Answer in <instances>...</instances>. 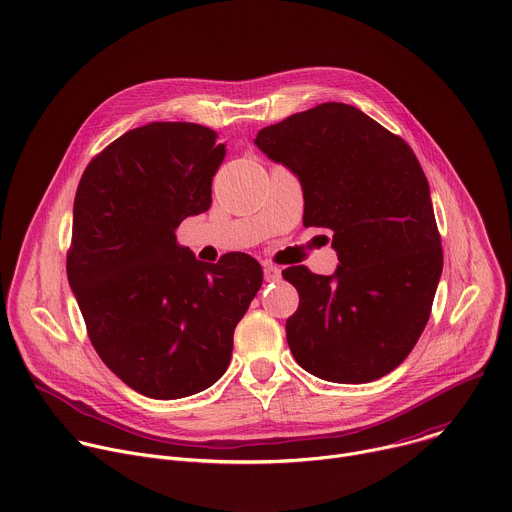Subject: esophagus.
<instances>
[{
  "instance_id": "1",
  "label": "esophagus",
  "mask_w": 512,
  "mask_h": 512,
  "mask_svg": "<svg viewBox=\"0 0 512 512\" xmlns=\"http://www.w3.org/2000/svg\"><path fill=\"white\" fill-rule=\"evenodd\" d=\"M263 275H265V281H279L281 279V269L275 267V265H265Z\"/></svg>"
}]
</instances>
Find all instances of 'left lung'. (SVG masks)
I'll list each match as a JSON object with an SVG mask.
<instances>
[{
	"label": "left lung",
	"instance_id": "1",
	"mask_svg": "<svg viewBox=\"0 0 512 512\" xmlns=\"http://www.w3.org/2000/svg\"><path fill=\"white\" fill-rule=\"evenodd\" d=\"M257 148L302 182L304 225L334 233V275L287 267L285 322L302 369L332 383L385 377L419 340L444 267L429 184L409 143L344 103L263 127Z\"/></svg>",
	"mask_w": 512,
	"mask_h": 512
}]
</instances>
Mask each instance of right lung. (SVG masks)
<instances>
[{"label": "right lung", "instance_id": "obj_1", "mask_svg": "<svg viewBox=\"0 0 512 512\" xmlns=\"http://www.w3.org/2000/svg\"><path fill=\"white\" fill-rule=\"evenodd\" d=\"M225 154L210 127L156 121L111 141L77 188L68 283L101 360L145 397L180 399L221 379L263 283L245 253L204 263L176 241L186 216L208 210Z\"/></svg>", "mask_w": 512, "mask_h": 512}]
</instances>
